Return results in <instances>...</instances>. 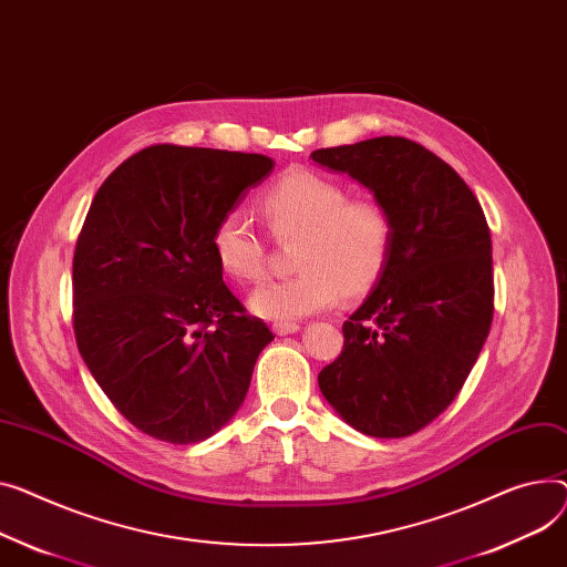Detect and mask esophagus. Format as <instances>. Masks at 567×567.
I'll return each instance as SVG.
<instances>
[{
  "label": "esophagus",
  "instance_id": "obj_1",
  "mask_svg": "<svg viewBox=\"0 0 567 567\" xmlns=\"http://www.w3.org/2000/svg\"><path fill=\"white\" fill-rule=\"evenodd\" d=\"M300 326L298 323H274V332L285 337V334H291V332H298Z\"/></svg>",
  "mask_w": 567,
  "mask_h": 567
}]
</instances>
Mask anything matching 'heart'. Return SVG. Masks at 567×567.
Wrapping results in <instances>:
<instances>
[{
    "mask_svg": "<svg viewBox=\"0 0 567 567\" xmlns=\"http://www.w3.org/2000/svg\"><path fill=\"white\" fill-rule=\"evenodd\" d=\"M259 207L276 235L300 233V271L252 291V315L276 323L306 319L332 308L342 289L362 291L381 276L392 246V223L381 205L349 200L342 184L293 168L261 194ZM212 246L228 276L241 282L261 278L267 246L244 209H230L218 220Z\"/></svg>",
    "mask_w": 567,
    "mask_h": 567,
    "instance_id": "1",
    "label": "heart"
}]
</instances>
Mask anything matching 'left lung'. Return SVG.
I'll list each match as a JSON object with an SVG mask.
<instances>
[{
	"instance_id": "1",
	"label": "left lung",
	"mask_w": 567,
	"mask_h": 567,
	"mask_svg": "<svg viewBox=\"0 0 567 567\" xmlns=\"http://www.w3.org/2000/svg\"><path fill=\"white\" fill-rule=\"evenodd\" d=\"M312 162L362 184L392 223L385 267L344 321L321 394L364 435H412L456 399L493 323L483 209L454 168L403 136L321 147Z\"/></svg>"
}]
</instances>
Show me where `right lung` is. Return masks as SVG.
I'll return each instance as SVG.
<instances>
[{
	"instance_id": "right-lung-1",
	"label": "right lung",
	"mask_w": 567,
	"mask_h": 567,
	"mask_svg": "<svg viewBox=\"0 0 567 567\" xmlns=\"http://www.w3.org/2000/svg\"><path fill=\"white\" fill-rule=\"evenodd\" d=\"M276 162L153 145L113 171L72 259L74 334L93 379L127 422L171 444L228 424L274 332L223 282L218 220Z\"/></svg>"
}]
</instances>
